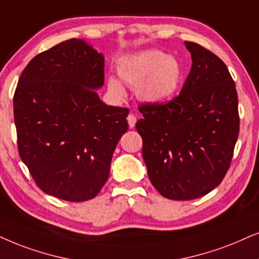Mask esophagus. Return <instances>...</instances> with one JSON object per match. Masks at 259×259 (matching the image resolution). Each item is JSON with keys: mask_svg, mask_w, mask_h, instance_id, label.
<instances>
[{"mask_svg": "<svg viewBox=\"0 0 259 259\" xmlns=\"http://www.w3.org/2000/svg\"><path fill=\"white\" fill-rule=\"evenodd\" d=\"M126 119H127V124H129V127L135 126L137 119H136V117L134 116V114H129V116L126 117Z\"/></svg>", "mask_w": 259, "mask_h": 259, "instance_id": "esophagus-1", "label": "esophagus"}]
</instances>
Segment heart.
Returning <instances> with one entry per match:
<instances>
[{
    "instance_id": "b5f03b06",
    "label": "heart",
    "mask_w": 259,
    "mask_h": 259,
    "mask_svg": "<svg viewBox=\"0 0 259 259\" xmlns=\"http://www.w3.org/2000/svg\"><path fill=\"white\" fill-rule=\"evenodd\" d=\"M120 80L136 88L137 96L152 105L165 104L176 96L183 80L181 62L173 56H166L160 50L139 51L130 55L118 65ZM109 90L116 97L123 98L125 90L118 78L110 76Z\"/></svg>"
}]
</instances>
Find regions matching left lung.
I'll use <instances>...</instances> for the list:
<instances>
[{
    "mask_svg": "<svg viewBox=\"0 0 259 259\" xmlns=\"http://www.w3.org/2000/svg\"><path fill=\"white\" fill-rule=\"evenodd\" d=\"M184 44L192 65L179 96L141 105L136 123L150 182L175 201L202 197L220 184L239 135L238 94L227 67L201 45Z\"/></svg>",
    "mask_w": 259,
    "mask_h": 259,
    "instance_id": "left-lung-1",
    "label": "left lung"
}]
</instances>
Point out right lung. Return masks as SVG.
<instances>
[{
    "mask_svg": "<svg viewBox=\"0 0 259 259\" xmlns=\"http://www.w3.org/2000/svg\"><path fill=\"white\" fill-rule=\"evenodd\" d=\"M103 54L69 39L35 56L14 94L20 158L45 194L70 202L94 198L109 178L127 130L125 107L106 105Z\"/></svg>",
    "mask_w": 259,
    "mask_h": 259,
    "instance_id": "1",
    "label": "right lung"
}]
</instances>
